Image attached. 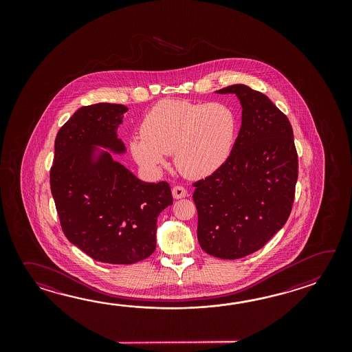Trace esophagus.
<instances>
[{
    "mask_svg": "<svg viewBox=\"0 0 352 352\" xmlns=\"http://www.w3.org/2000/svg\"><path fill=\"white\" fill-rule=\"evenodd\" d=\"M187 191L185 187L182 186H175L173 188V199H182V197H186Z\"/></svg>",
    "mask_w": 352,
    "mask_h": 352,
    "instance_id": "esophagus-1",
    "label": "esophagus"
}]
</instances>
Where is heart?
<instances>
[{"instance_id": "b5f03b06", "label": "heart", "mask_w": 352, "mask_h": 352, "mask_svg": "<svg viewBox=\"0 0 352 352\" xmlns=\"http://www.w3.org/2000/svg\"><path fill=\"white\" fill-rule=\"evenodd\" d=\"M238 128L235 112L224 103L165 99L144 116L142 137L129 141L138 165L156 171L173 153L179 173L188 179L210 176L232 153Z\"/></svg>"}]
</instances>
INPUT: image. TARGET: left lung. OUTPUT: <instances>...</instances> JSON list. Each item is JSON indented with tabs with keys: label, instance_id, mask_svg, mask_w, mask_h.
<instances>
[{
	"label": "left lung",
	"instance_id": "obj_1",
	"mask_svg": "<svg viewBox=\"0 0 352 352\" xmlns=\"http://www.w3.org/2000/svg\"><path fill=\"white\" fill-rule=\"evenodd\" d=\"M217 94H235L241 127L224 165L195 182L197 239L220 259H239L264 247L292 210L298 156L287 116L270 98L244 84Z\"/></svg>",
	"mask_w": 352,
	"mask_h": 352
}]
</instances>
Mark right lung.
<instances>
[{
	"label": "right lung",
	"instance_id": "1",
	"mask_svg": "<svg viewBox=\"0 0 352 352\" xmlns=\"http://www.w3.org/2000/svg\"><path fill=\"white\" fill-rule=\"evenodd\" d=\"M126 105L79 108L60 128L50 186L67 240L98 262L133 264L156 249L157 217L173 205L170 185L143 182L120 162L117 131ZM102 146L108 151H102Z\"/></svg>",
	"mask_w": 352,
	"mask_h": 352
}]
</instances>
